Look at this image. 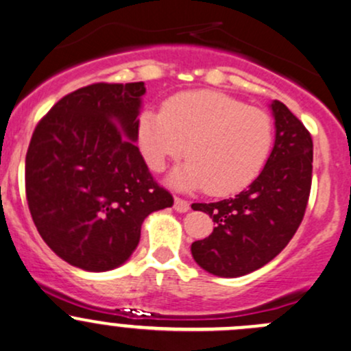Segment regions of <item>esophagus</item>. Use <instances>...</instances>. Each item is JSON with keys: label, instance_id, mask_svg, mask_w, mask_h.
Masks as SVG:
<instances>
[{"label": "esophagus", "instance_id": "1", "mask_svg": "<svg viewBox=\"0 0 351 351\" xmlns=\"http://www.w3.org/2000/svg\"><path fill=\"white\" fill-rule=\"evenodd\" d=\"M173 208H175V210L178 211V213H186V211L190 210V203H188L186 199L178 198V196H176V198H175V205H173Z\"/></svg>", "mask_w": 351, "mask_h": 351}]
</instances>
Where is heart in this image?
I'll return each mask as SVG.
<instances>
[{"label":"heart","instance_id":"b5f03b06","mask_svg":"<svg viewBox=\"0 0 351 351\" xmlns=\"http://www.w3.org/2000/svg\"><path fill=\"white\" fill-rule=\"evenodd\" d=\"M138 145L146 165L163 171L186 152L169 183L178 190L225 196L250 186L267 165L273 121L267 111L219 91L173 96L163 111L146 110L138 119Z\"/></svg>","mask_w":351,"mask_h":351}]
</instances>
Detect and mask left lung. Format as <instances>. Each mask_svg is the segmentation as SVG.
I'll return each mask as SVG.
<instances>
[{"label": "left lung", "instance_id": "8db88e82", "mask_svg": "<svg viewBox=\"0 0 351 351\" xmlns=\"http://www.w3.org/2000/svg\"><path fill=\"white\" fill-rule=\"evenodd\" d=\"M275 145L258 178L234 198L193 203L213 218V233L191 243L208 273L237 278L271 261L290 243L305 217L311 188L313 141L303 123L275 99Z\"/></svg>", "mask_w": 351, "mask_h": 351}]
</instances>
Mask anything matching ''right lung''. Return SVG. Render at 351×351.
<instances>
[{
    "label": "right lung",
    "instance_id": "add662e5",
    "mask_svg": "<svg viewBox=\"0 0 351 351\" xmlns=\"http://www.w3.org/2000/svg\"><path fill=\"white\" fill-rule=\"evenodd\" d=\"M146 88L95 83L41 118L26 153L29 213L45 243L86 271L125 263L149 213L173 205L138 149Z\"/></svg>",
    "mask_w": 351,
    "mask_h": 351
}]
</instances>
